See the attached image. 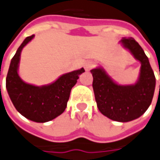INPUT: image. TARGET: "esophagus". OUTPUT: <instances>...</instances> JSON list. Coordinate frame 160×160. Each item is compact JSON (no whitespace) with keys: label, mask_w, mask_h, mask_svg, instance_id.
Returning <instances> with one entry per match:
<instances>
[{"label":"esophagus","mask_w":160,"mask_h":160,"mask_svg":"<svg viewBox=\"0 0 160 160\" xmlns=\"http://www.w3.org/2000/svg\"><path fill=\"white\" fill-rule=\"evenodd\" d=\"M95 66H96V63H95L94 62L88 61L84 63V69H85V70H90L92 68H94Z\"/></svg>","instance_id":"esophagus-1"}]
</instances>
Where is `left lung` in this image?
<instances>
[{
  "mask_svg": "<svg viewBox=\"0 0 160 160\" xmlns=\"http://www.w3.org/2000/svg\"><path fill=\"white\" fill-rule=\"evenodd\" d=\"M120 42L141 62L138 82L134 85H118L98 68L91 70L92 87L97 105L103 115L114 121L129 122L139 118L148 109L153 98L156 80L148 57L140 45L132 37L123 38Z\"/></svg>",
  "mask_w": 160,
  "mask_h": 160,
  "instance_id": "obj_1",
  "label": "left lung"
}]
</instances>
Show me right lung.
<instances>
[{
  "mask_svg": "<svg viewBox=\"0 0 160 160\" xmlns=\"http://www.w3.org/2000/svg\"><path fill=\"white\" fill-rule=\"evenodd\" d=\"M28 36L11 60L6 78V88L12 103L26 118L37 123H45L56 118L64 112L72 87L84 69L69 72L49 85L35 86L24 82L18 76V64L22 48L31 41Z\"/></svg>",
  "mask_w": 160,
  "mask_h": 160,
  "instance_id": "obj_1",
  "label": "right lung"
}]
</instances>
